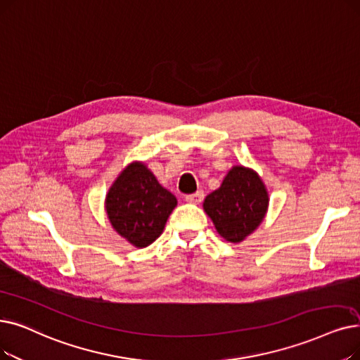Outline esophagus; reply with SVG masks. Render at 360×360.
<instances>
[{"label":"esophagus","instance_id":"esophagus-1","mask_svg":"<svg viewBox=\"0 0 360 360\" xmlns=\"http://www.w3.org/2000/svg\"><path fill=\"white\" fill-rule=\"evenodd\" d=\"M202 198H205V193H202V191H197V193H194V194L185 195V201L194 202V205H198V202L202 201Z\"/></svg>","mask_w":360,"mask_h":360}]
</instances>
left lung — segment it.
Listing matches in <instances>:
<instances>
[{
	"mask_svg": "<svg viewBox=\"0 0 360 360\" xmlns=\"http://www.w3.org/2000/svg\"><path fill=\"white\" fill-rule=\"evenodd\" d=\"M268 201V193L256 172L236 166L202 206L226 241L240 243L263 221Z\"/></svg>",
	"mask_w": 360,
	"mask_h": 360,
	"instance_id": "1",
	"label": "left lung"
}]
</instances>
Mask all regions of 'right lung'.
<instances>
[{
	"label": "right lung",
	"mask_w": 360,
	"mask_h": 360,
	"mask_svg": "<svg viewBox=\"0 0 360 360\" xmlns=\"http://www.w3.org/2000/svg\"><path fill=\"white\" fill-rule=\"evenodd\" d=\"M175 206V195L143 163L124 169L105 197L110 224L135 247H147L160 236Z\"/></svg>",
	"instance_id": "right-lung-1"
}]
</instances>
